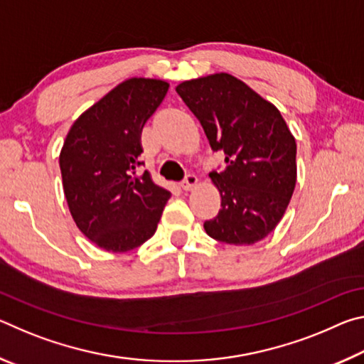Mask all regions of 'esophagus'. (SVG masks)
<instances>
[{
    "instance_id": "obj_1",
    "label": "esophagus",
    "mask_w": 364,
    "mask_h": 364,
    "mask_svg": "<svg viewBox=\"0 0 364 364\" xmlns=\"http://www.w3.org/2000/svg\"><path fill=\"white\" fill-rule=\"evenodd\" d=\"M196 183H197V178H196L194 175H188V176L184 178V180L181 181L180 186H181L183 191H191V189H193V188L196 186Z\"/></svg>"
}]
</instances>
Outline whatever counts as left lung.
I'll return each instance as SVG.
<instances>
[{"label": "left lung", "mask_w": 364, "mask_h": 364, "mask_svg": "<svg viewBox=\"0 0 364 364\" xmlns=\"http://www.w3.org/2000/svg\"><path fill=\"white\" fill-rule=\"evenodd\" d=\"M176 93L212 151L225 152V168L210 173L221 208L205 232L232 245L262 241L281 221L297 180V144L281 112L230 73L188 80Z\"/></svg>", "instance_id": "8db88e82"}]
</instances>
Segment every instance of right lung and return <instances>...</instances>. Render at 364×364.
Masks as SVG:
<instances>
[{
  "label": "right lung",
  "mask_w": 364,
  "mask_h": 364,
  "mask_svg": "<svg viewBox=\"0 0 364 364\" xmlns=\"http://www.w3.org/2000/svg\"><path fill=\"white\" fill-rule=\"evenodd\" d=\"M168 83L130 78L73 122L59 156L72 218L97 247L128 252L154 236L170 191L138 175L141 132Z\"/></svg>",
  "instance_id": "right-lung-1"
}]
</instances>
